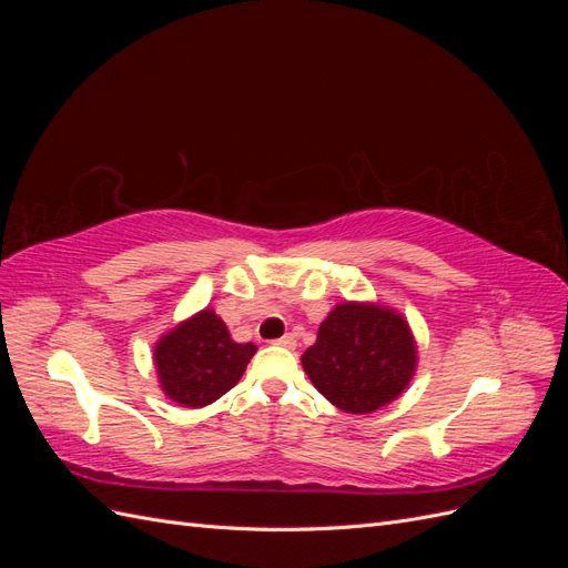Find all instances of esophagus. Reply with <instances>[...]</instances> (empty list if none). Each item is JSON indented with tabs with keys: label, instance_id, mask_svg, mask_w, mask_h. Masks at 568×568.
<instances>
[{
	"label": "esophagus",
	"instance_id": "obj_1",
	"mask_svg": "<svg viewBox=\"0 0 568 568\" xmlns=\"http://www.w3.org/2000/svg\"><path fill=\"white\" fill-rule=\"evenodd\" d=\"M274 343H277V346H284V348H296V338H294V334H284L282 338H277Z\"/></svg>",
	"mask_w": 568,
	"mask_h": 568
}]
</instances>
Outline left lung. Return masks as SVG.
<instances>
[{
  "instance_id": "obj_1",
  "label": "left lung",
  "mask_w": 568,
  "mask_h": 568,
  "mask_svg": "<svg viewBox=\"0 0 568 568\" xmlns=\"http://www.w3.org/2000/svg\"><path fill=\"white\" fill-rule=\"evenodd\" d=\"M326 400L348 415H372L400 398L419 365L403 313L372 301H343L324 317L301 357Z\"/></svg>"
}]
</instances>
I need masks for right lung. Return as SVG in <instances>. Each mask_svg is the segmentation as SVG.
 Masks as SVG:
<instances>
[{
  "label": "right lung",
  "instance_id": "right-lung-1",
  "mask_svg": "<svg viewBox=\"0 0 568 568\" xmlns=\"http://www.w3.org/2000/svg\"><path fill=\"white\" fill-rule=\"evenodd\" d=\"M253 343H236L211 307L182 320L153 346L161 390L182 407H205L236 386L255 355Z\"/></svg>",
  "mask_w": 568,
  "mask_h": 568
}]
</instances>
